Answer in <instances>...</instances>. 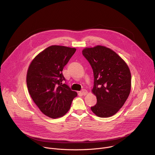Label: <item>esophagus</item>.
<instances>
[{
    "label": "esophagus",
    "mask_w": 155,
    "mask_h": 155,
    "mask_svg": "<svg viewBox=\"0 0 155 155\" xmlns=\"http://www.w3.org/2000/svg\"><path fill=\"white\" fill-rule=\"evenodd\" d=\"M81 93H82L83 95L86 96V95L87 94V90L83 89V90H82V91H81Z\"/></svg>",
    "instance_id": "34e87169"
}]
</instances>
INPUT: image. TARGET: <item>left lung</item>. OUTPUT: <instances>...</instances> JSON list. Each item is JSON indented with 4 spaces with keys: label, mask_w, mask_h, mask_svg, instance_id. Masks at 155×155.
<instances>
[{
    "label": "left lung",
    "mask_w": 155,
    "mask_h": 155,
    "mask_svg": "<svg viewBox=\"0 0 155 155\" xmlns=\"http://www.w3.org/2000/svg\"><path fill=\"white\" fill-rule=\"evenodd\" d=\"M83 55L91 64L94 73L91 91L97 104L91 107L101 118L117 114L126 101L131 90V74L126 62L114 50L105 46L84 48Z\"/></svg>",
    "instance_id": "left-lung-1"
}]
</instances>
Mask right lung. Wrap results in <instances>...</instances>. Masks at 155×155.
<instances>
[{
    "mask_svg": "<svg viewBox=\"0 0 155 155\" xmlns=\"http://www.w3.org/2000/svg\"><path fill=\"white\" fill-rule=\"evenodd\" d=\"M76 48L51 45L38 53L27 72L28 91L40 111L51 118L63 117L69 111L77 93L63 84L62 71Z\"/></svg>",
    "mask_w": 155,
    "mask_h": 155,
    "instance_id": "1",
    "label": "right lung"
}]
</instances>
